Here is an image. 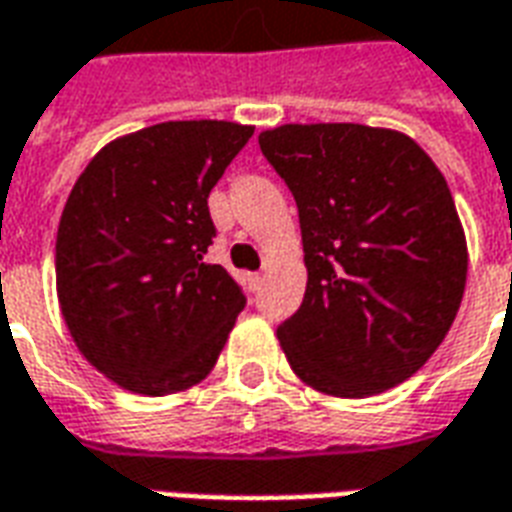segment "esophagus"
<instances>
[{"label": "esophagus", "mask_w": 512, "mask_h": 512, "mask_svg": "<svg viewBox=\"0 0 512 512\" xmlns=\"http://www.w3.org/2000/svg\"><path fill=\"white\" fill-rule=\"evenodd\" d=\"M263 277H266V274H252V282H255V288L260 285V282H263Z\"/></svg>", "instance_id": "1"}]
</instances>
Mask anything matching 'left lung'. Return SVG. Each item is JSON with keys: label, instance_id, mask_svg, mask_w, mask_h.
Wrapping results in <instances>:
<instances>
[{"label": "left lung", "instance_id": "left-lung-1", "mask_svg": "<svg viewBox=\"0 0 512 512\" xmlns=\"http://www.w3.org/2000/svg\"><path fill=\"white\" fill-rule=\"evenodd\" d=\"M299 205L307 290L277 337L329 397H370L428 362L461 307L469 252L447 180L408 134L285 123L257 136Z\"/></svg>", "mask_w": 512, "mask_h": 512}]
</instances>
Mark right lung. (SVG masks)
<instances>
[{
    "label": "right lung",
    "mask_w": 512,
    "mask_h": 512,
    "mask_svg": "<svg viewBox=\"0 0 512 512\" xmlns=\"http://www.w3.org/2000/svg\"><path fill=\"white\" fill-rule=\"evenodd\" d=\"M255 134L230 120H169L104 145L57 230V299L79 354L112 384L164 397L200 384L244 310L202 257L208 194Z\"/></svg>",
    "instance_id": "right-lung-1"
}]
</instances>
